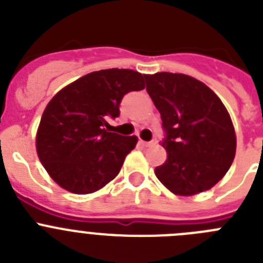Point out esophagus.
<instances>
[{
    "label": "esophagus",
    "mask_w": 263,
    "mask_h": 263,
    "mask_svg": "<svg viewBox=\"0 0 263 263\" xmlns=\"http://www.w3.org/2000/svg\"><path fill=\"white\" fill-rule=\"evenodd\" d=\"M141 143H142V146H145V147H150V146L155 145V143H157V141H150V142H146V141H141Z\"/></svg>",
    "instance_id": "1"
}]
</instances>
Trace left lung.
Instances as JSON below:
<instances>
[{"instance_id":"1","label":"left lung","mask_w":263,"mask_h":263,"mask_svg":"<svg viewBox=\"0 0 263 263\" xmlns=\"http://www.w3.org/2000/svg\"><path fill=\"white\" fill-rule=\"evenodd\" d=\"M146 90L159 110L167 159L155 167L160 183L179 196L208 191L224 178L236 155L232 118L217 95L183 73L145 75Z\"/></svg>"}]
</instances>
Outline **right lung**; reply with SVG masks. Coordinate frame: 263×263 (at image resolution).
Masks as SVG:
<instances>
[{
	"label": "right lung",
	"instance_id": "add662e5",
	"mask_svg": "<svg viewBox=\"0 0 263 263\" xmlns=\"http://www.w3.org/2000/svg\"><path fill=\"white\" fill-rule=\"evenodd\" d=\"M145 80L133 69H101L78 79L50 100L35 145L53 182L72 194L85 195L117 176L138 138L108 132L106 120L118 117L122 97L143 89Z\"/></svg>",
	"mask_w": 263,
	"mask_h": 263
}]
</instances>
